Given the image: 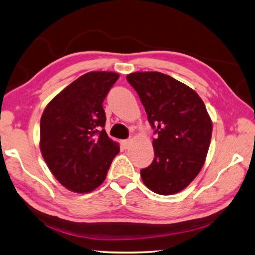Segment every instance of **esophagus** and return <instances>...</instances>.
<instances>
[{
    "mask_svg": "<svg viewBox=\"0 0 255 255\" xmlns=\"http://www.w3.org/2000/svg\"><path fill=\"white\" fill-rule=\"evenodd\" d=\"M130 144H131V139H125V140L122 141V145H123V147L125 149L129 148V146H130Z\"/></svg>",
    "mask_w": 255,
    "mask_h": 255,
    "instance_id": "esophagus-1",
    "label": "esophagus"
}]
</instances>
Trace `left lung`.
<instances>
[{
    "mask_svg": "<svg viewBox=\"0 0 255 255\" xmlns=\"http://www.w3.org/2000/svg\"><path fill=\"white\" fill-rule=\"evenodd\" d=\"M145 108L153 139L154 159L140 170L146 187L158 195L180 192L204 166L213 124L204 101L190 89L159 72L127 75Z\"/></svg>",
    "mask_w": 255,
    "mask_h": 255,
    "instance_id": "1",
    "label": "left lung"
}]
</instances>
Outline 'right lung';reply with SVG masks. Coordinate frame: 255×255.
<instances>
[{
  "mask_svg": "<svg viewBox=\"0 0 255 255\" xmlns=\"http://www.w3.org/2000/svg\"><path fill=\"white\" fill-rule=\"evenodd\" d=\"M119 79L114 72H90L66 86L45 108L40 150L60 184L88 193L105 181L119 145L105 130L103 100Z\"/></svg>",
  "mask_w": 255,
  "mask_h": 255,
  "instance_id": "obj_1",
  "label": "right lung"
}]
</instances>
